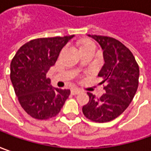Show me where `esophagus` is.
Returning a JSON list of instances; mask_svg holds the SVG:
<instances>
[{
	"label": "esophagus",
	"mask_w": 151,
	"mask_h": 151,
	"mask_svg": "<svg viewBox=\"0 0 151 151\" xmlns=\"http://www.w3.org/2000/svg\"><path fill=\"white\" fill-rule=\"evenodd\" d=\"M71 92H72L73 94H78V93H79L81 91L80 89H78V88H73V89L71 90Z\"/></svg>",
	"instance_id": "esophagus-1"
}]
</instances>
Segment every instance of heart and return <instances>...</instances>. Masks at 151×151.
Here are the masks:
<instances>
[{
	"instance_id": "1",
	"label": "heart",
	"mask_w": 151,
	"mask_h": 151,
	"mask_svg": "<svg viewBox=\"0 0 151 151\" xmlns=\"http://www.w3.org/2000/svg\"><path fill=\"white\" fill-rule=\"evenodd\" d=\"M94 43L90 41V40H84L82 42L80 45V48H84V47H94Z\"/></svg>"
}]
</instances>
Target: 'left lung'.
<instances>
[{"mask_svg": "<svg viewBox=\"0 0 151 151\" xmlns=\"http://www.w3.org/2000/svg\"><path fill=\"white\" fill-rule=\"evenodd\" d=\"M99 42L103 49L104 64L98 76L105 93L97 98L88 93V103L83 113L92 121L105 123L119 116L133 100L139 85V68L135 58L122 42L105 36L88 35Z\"/></svg>", "mask_w": 151, "mask_h": 151, "instance_id": "left-lung-1", "label": "left lung"}]
</instances>
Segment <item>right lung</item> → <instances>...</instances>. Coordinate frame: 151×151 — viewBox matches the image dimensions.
<instances>
[{
	"mask_svg": "<svg viewBox=\"0 0 151 151\" xmlns=\"http://www.w3.org/2000/svg\"><path fill=\"white\" fill-rule=\"evenodd\" d=\"M74 35L31 40L22 46L11 63V80L21 106L30 116L47 119L56 116L70 94L52 88L47 73L62 48Z\"/></svg>",
	"mask_w": 151,
	"mask_h": 151,
	"instance_id": "obj_1",
	"label": "right lung"
}]
</instances>
